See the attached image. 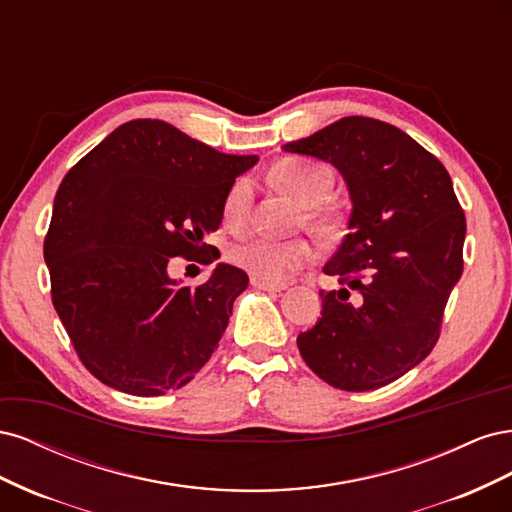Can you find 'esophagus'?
<instances>
[{"label":"esophagus","instance_id":"esophagus-1","mask_svg":"<svg viewBox=\"0 0 512 512\" xmlns=\"http://www.w3.org/2000/svg\"><path fill=\"white\" fill-rule=\"evenodd\" d=\"M252 284L260 290H269V292H282L286 290V284L280 282H267V280H258V277H252Z\"/></svg>","mask_w":512,"mask_h":512}]
</instances>
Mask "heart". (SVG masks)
Wrapping results in <instances>:
<instances>
[{"instance_id":"b5f03b06","label":"heart","mask_w":512,"mask_h":512,"mask_svg":"<svg viewBox=\"0 0 512 512\" xmlns=\"http://www.w3.org/2000/svg\"><path fill=\"white\" fill-rule=\"evenodd\" d=\"M273 181L290 192L303 205L301 224L312 228L316 235L331 239L339 232V213L329 203L333 190V173L327 164L305 158H286L271 170ZM254 205V188L247 179H237L230 185L224 203L222 218L232 230L250 222ZM314 245L303 237L273 239L265 235H250L230 247V260L258 280L282 282L294 271L303 269L314 260Z\"/></svg>"}]
</instances>
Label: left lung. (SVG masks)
Instances as JSON below:
<instances>
[{
	"instance_id": "left-lung-1",
	"label": "left lung",
	"mask_w": 512,
	"mask_h": 512,
	"mask_svg": "<svg viewBox=\"0 0 512 512\" xmlns=\"http://www.w3.org/2000/svg\"><path fill=\"white\" fill-rule=\"evenodd\" d=\"M344 175L350 232L324 265L339 290L320 292L322 318L297 337L318 378L374 391L436 346L463 271L466 215L444 164L412 136L371 117H344L284 145Z\"/></svg>"
}]
</instances>
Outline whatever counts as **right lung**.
Listing matches in <instances>:
<instances>
[{"label": "right lung", "instance_id": "add662e5", "mask_svg": "<svg viewBox=\"0 0 512 512\" xmlns=\"http://www.w3.org/2000/svg\"><path fill=\"white\" fill-rule=\"evenodd\" d=\"M228 156L160 119L123 123L76 162L55 194L44 260L51 299L81 363L111 389L158 397L188 384L218 348L245 271L220 262L196 288L175 258L209 265L235 179Z\"/></svg>", "mask_w": 512, "mask_h": 512}]
</instances>
